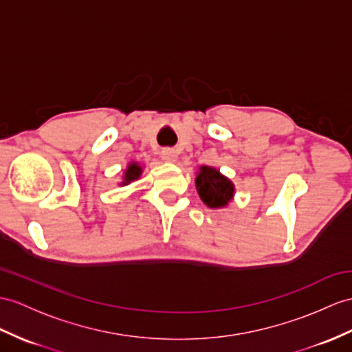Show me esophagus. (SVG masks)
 <instances>
[{
  "label": "esophagus",
  "mask_w": 352,
  "mask_h": 352,
  "mask_svg": "<svg viewBox=\"0 0 352 352\" xmlns=\"http://www.w3.org/2000/svg\"><path fill=\"white\" fill-rule=\"evenodd\" d=\"M161 157L166 162H175L177 160V152L171 148H166V149H162Z\"/></svg>",
  "instance_id": "obj_1"
}]
</instances>
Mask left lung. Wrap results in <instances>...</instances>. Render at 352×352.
<instances>
[{"instance_id":"8db88e82","label":"left lung","mask_w":352,"mask_h":352,"mask_svg":"<svg viewBox=\"0 0 352 352\" xmlns=\"http://www.w3.org/2000/svg\"><path fill=\"white\" fill-rule=\"evenodd\" d=\"M195 188L201 201L210 209H224L233 200L236 188L215 167L200 166L195 176Z\"/></svg>"}]
</instances>
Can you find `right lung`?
I'll return each mask as SVG.
<instances>
[{
	"mask_svg": "<svg viewBox=\"0 0 352 352\" xmlns=\"http://www.w3.org/2000/svg\"><path fill=\"white\" fill-rule=\"evenodd\" d=\"M143 173V166H140L137 161H130L126 164V168L124 170V175H122V181L119 182L121 186H126L133 184L134 181H137Z\"/></svg>",
	"mask_w": 352,
	"mask_h": 352,
	"instance_id": "right-lung-1",
	"label": "right lung"
}]
</instances>
